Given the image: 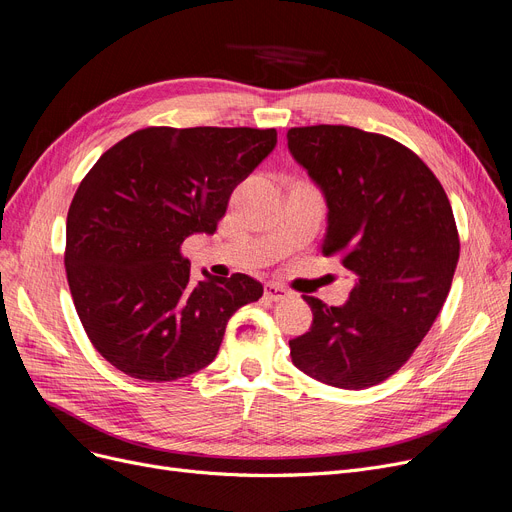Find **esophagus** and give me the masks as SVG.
<instances>
[{"label":"esophagus","instance_id":"1","mask_svg":"<svg viewBox=\"0 0 512 512\" xmlns=\"http://www.w3.org/2000/svg\"><path fill=\"white\" fill-rule=\"evenodd\" d=\"M265 297H268L270 301H282L286 297H291V291H288V288H284L282 284L268 282V284H265Z\"/></svg>","mask_w":512,"mask_h":512}]
</instances>
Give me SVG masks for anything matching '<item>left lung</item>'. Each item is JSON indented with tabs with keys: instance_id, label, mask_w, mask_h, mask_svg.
<instances>
[{
	"instance_id": "left-lung-1",
	"label": "left lung",
	"mask_w": 512,
	"mask_h": 512,
	"mask_svg": "<svg viewBox=\"0 0 512 512\" xmlns=\"http://www.w3.org/2000/svg\"><path fill=\"white\" fill-rule=\"evenodd\" d=\"M288 150L328 207L324 255H341L355 284L291 339L293 364L339 389H366L402 368L446 301L460 240L433 171L399 142L347 125L293 127Z\"/></svg>"
}]
</instances>
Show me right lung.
<instances>
[{"mask_svg": "<svg viewBox=\"0 0 512 512\" xmlns=\"http://www.w3.org/2000/svg\"><path fill=\"white\" fill-rule=\"evenodd\" d=\"M276 142V129L146 127L83 177L66 217L64 268L106 362L163 383L215 360L228 320L263 286L247 274L194 282L180 247L217 230L234 188Z\"/></svg>", "mask_w": 512, "mask_h": 512, "instance_id": "right-lung-1", "label": "right lung"}]
</instances>
